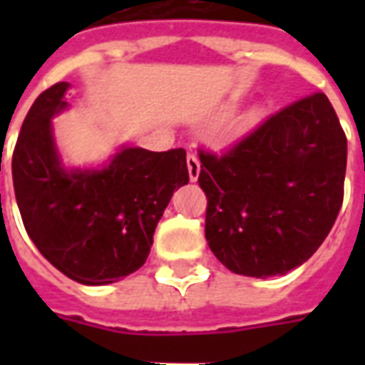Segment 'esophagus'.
<instances>
[{
    "label": "esophagus",
    "mask_w": 365,
    "mask_h": 365,
    "mask_svg": "<svg viewBox=\"0 0 365 365\" xmlns=\"http://www.w3.org/2000/svg\"><path fill=\"white\" fill-rule=\"evenodd\" d=\"M187 170H189V180H191V182H197L200 174V163L193 151H189L187 153Z\"/></svg>",
    "instance_id": "34e87169"
}]
</instances>
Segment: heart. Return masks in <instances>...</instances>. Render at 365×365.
Wrapping results in <instances>:
<instances>
[{
  "instance_id": "heart-1",
  "label": "heart",
  "mask_w": 365,
  "mask_h": 365,
  "mask_svg": "<svg viewBox=\"0 0 365 365\" xmlns=\"http://www.w3.org/2000/svg\"><path fill=\"white\" fill-rule=\"evenodd\" d=\"M254 119H257V115H252V121H254Z\"/></svg>"
}]
</instances>
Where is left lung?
Instances as JSON below:
<instances>
[{
	"label": "left lung",
	"instance_id": "obj_1",
	"mask_svg": "<svg viewBox=\"0 0 365 365\" xmlns=\"http://www.w3.org/2000/svg\"><path fill=\"white\" fill-rule=\"evenodd\" d=\"M205 237L231 272L267 278L305 263L343 205L346 136L326 94L294 102L227 153L200 151Z\"/></svg>",
	"mask_w": 365,
	"mask_h": 365
}]
</instances>
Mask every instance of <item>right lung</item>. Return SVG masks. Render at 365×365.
<instances>
[{
    "instance_id": "1",
    "label": "right lung",
    "mask_w": 365,
    "mask_h": 365,
    "mask_svg": "<svg viewBox=\"0 0 365 365\" xmlns=\"http://www.w3.org/2000/svg\"><path fill=\"white\" fill-rule=\"evenodd\" d=\"M56 83L28 111L13 153V183L26 233L45 259L85 286L113 284L145 263L178 187L189 182L185 149L121 145L104 166L68 168L53 117L70 108Z\"/></svg>"
}]
</instances>
